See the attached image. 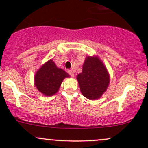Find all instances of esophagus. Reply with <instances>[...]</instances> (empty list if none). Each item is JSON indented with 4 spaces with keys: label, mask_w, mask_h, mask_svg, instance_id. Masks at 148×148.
Returning a JSON list of instances; mask_svg holds the SVG:
<instances>
[{
    "label": "esophagus",
    "mask_w": 148,
    "mask_h": 148,
    "mask_svg": "<svg viewBox=\"0 0 148 148\" xmlns=\"http://www.w3.org/2000/svg\"><path fill=\"white\" fill-rule=\"evenodd\" d=\"M68 74H69V75L71 76V77H74V71H73L72 70H69V71H68Z\"/></svg>",
    "instance_id": "esophagus-1"
}]
</instances>
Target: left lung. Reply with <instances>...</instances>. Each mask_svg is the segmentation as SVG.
I'll use <instances>...</instances> for the list:
<instances>
[{
	"label": "left lung",
	"instance_id": "left-lung-1",
	"mask_svg": "<svg viewBox=\"0 0 148 148\" xmlns=\"http://www.w3.org/2000/svg\"><path fill=\"white\" fill-rule=\"evenodd\" d=\"M77 78L83 95L90 100L101 97L110 82L107 69L96 57H87L82 72L78 74Z\"/></svg>",
	"mask_w": 148,
	"mask_h": 148
}]
</instances>
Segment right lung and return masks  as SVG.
<instances>
[{"instance_id": "add662e5", "label": "right lung", "mask_w": 148, "mask_h": 148, "mask_svg": "<svg viewBox=\"0 0 148 148\" xmlns=\"http://www.w3.org/2000/svg\"><path fill=\"white\" fill-rule=\"evenodd\" d=\"M69 75L57 67L52 60L45 63L35 75V85L45 95H53L58 91L63 79Z\"/></svg>"}]
</instances>
